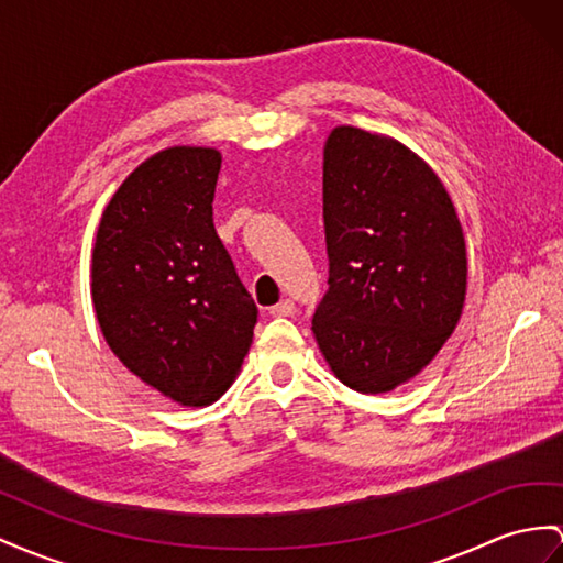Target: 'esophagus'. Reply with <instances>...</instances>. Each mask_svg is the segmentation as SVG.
Wrapping results in <instances>:
<instances>
[{
    "label": "esophagus",
    "mask_w": 563,
    "mask_h": 563,
    "mask_svg": "<svg viewBox=\"0 0 563 563\" xmlns=\"http://www.w3.org/2000/svg\"><path fill=\"white\" fill-rule=\"evenodd\" d=\"M268 313H271V316H295V313H297V307H295L292 299H283V301H278L276 307H271Z\"/></svg>",
    "instance_id": "34e87169"
}]
</instances>
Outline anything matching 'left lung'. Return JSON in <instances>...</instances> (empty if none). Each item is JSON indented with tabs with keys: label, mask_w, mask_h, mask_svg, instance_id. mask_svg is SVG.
I'll list each match as a JSON object with an SVG mask.
<instances>
[{
	"label": "left lung",
	"mask_w": 563,
	"mask_h": 563,
	"mask_svg": "<svg viewBox=\"0 0 563 563\" xmlns=\"http://www.w3.org/2000/svg\"><path fill=\"white\" fill-rule=\"evenodd\" d=\"M328 290L311 330L364 395L423 371L466 295V242L444 185L397 140L342 125L323 150Z\"/></svg>",
	"instance_id": "8db88e82"
}]
</instances>
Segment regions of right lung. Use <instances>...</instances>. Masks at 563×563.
Segmentation results:
<instances>
[{
  "mask_svg": "<svg viewBox=\"0 0 563 563\" xmlns=\"http://www.w3.org/2000/svg\"><path fill=\"white\" fill-rule=\"evenodd\" d=\"M219 170L216 150L154 154L111 197L92 252V301L111 352L187 407L223 395L258 313L213 228Z\"/></svg>",
  "mask_w": 563,
  "mask_h": 563,
  "instance_id": "add662e5",
  "label": "right lung"
}]
</instances>
